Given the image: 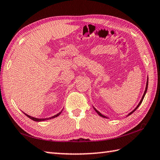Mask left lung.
<instances>
[{"mask_svg":"<svg viewBox=\"0 0 160 160\" xmlns=\"http://www.w3.org/2000/svg\"><path fill=\"white\" fill-rule=\"evenodd\" d=\"M148 80H147V82H146V90H145V92H144V93H143V97H142V98H141V101H140V102L139 103H138V104L137 105V107L134 108V109L132 111V112H130L129 113V114H128V116H129V115H131V114L133 113V112H134L135 111H136L137 109V108L140 106V104H141V102H142V101H143V98H144V97H145V95H146V91H147V89H148ZM95 111L96 112H97L99 116H102V117H103V118H107L106 116H104V115H102V114L100 113V112H99V111L97 110V109H95Z\"/></svg>","mask_w":160,"mask_h":160,"instance_id":"1","label":"left lung"}]
</instances>
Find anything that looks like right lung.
Segmentation results:
<instances>
[{"label": "right lung", "instance_id": "1", "mask_svg": "<svg viewBox=\"0 0 160 160\" xmlns=\"http://www.w3.org/2000/svg\"><path fill=\"white\" fill-rule=\"evenodd\" d=\"M61 112H62V111H61V112L58 113V114H56V115H55V116H52V117H50V118H36L32 117V116H29V115H28V114H26V113H24V114H25V115H26V116H28V117L29 118H31V120H34V121H36V122H40V121H43V120H49V119L54 118H56V117H57V116H58L60 115V114L61 113Z\"/></svg>", "mask_w": 160, "mask_h": 160}]
</instances>
